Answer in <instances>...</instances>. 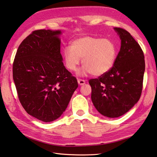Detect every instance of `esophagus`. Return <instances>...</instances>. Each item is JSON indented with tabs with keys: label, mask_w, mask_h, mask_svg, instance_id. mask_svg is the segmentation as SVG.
Returning <instances> with one entry per match:
<instances>
[{
	"label": "esophagus",
	"mask_w": 157,
	"mask_h": 157,
	"mask_svg": "<svg viewBox=\"0 0 157 157\" xmlns=\"http://www.w3.org/2000/svg\"><path fill=\"white\" fill-rule=\"evenodd\" d=\"M78 84L80 85V86H82V85H84L85 84V80H84V79H78Z\"/></svg>",
	"instance_id": "34e87169"
}]
</instances>
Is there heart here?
Returning <instances> with one entry per match:
<instances>
[{"label": "heart", "instance_id": "b5f03b06", "mask_svg": "<svg viewBox=\"0 0 157 157\" xmlns=\"http://www.w3.org/2000/svg\"><path fill=\"white\" fill-rule=\"evenodd\" d=\"M62 55L65 66L70 71L77 70L82 59L84 67L80 75L90 73L94 76H100L114 66L117 49L110 39L86 36L73 40L71 47L64 48Z\"/></svg>", "mask_w": 157, "mask_h": 157}]
</instances>
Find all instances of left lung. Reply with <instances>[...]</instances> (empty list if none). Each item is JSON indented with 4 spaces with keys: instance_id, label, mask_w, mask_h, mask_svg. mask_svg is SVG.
<instances>
[{
    "instance_id": "1",
    "label": "left lung",
    "mask_w": 157,
    "mask_h": 157,
    "mask_svg": "<svg viewBox=\"0 0 157 157\" xmlns=\"http://www.w3.org/2000/svg\"><path fill=\"white\" fill-rule=\"evenodd\" d=\"M121 39L120 51L108 72L89 79L91 99L102 115L118 117L126 113L140 98L145 71L144 54L130 33L114 28Z\"/></svg>"
}]
</instances>
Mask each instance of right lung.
<instances>
[{
	"label": "right lung",
	"instance_id": "obj_1",
	"mask_svg": "<svg viewBox=\"0 0 157 157\" xmlns=\"http://www.w3.org/2000/svg\"><path fill=\"white\" fill-rule=\"evenodd\" d=\"M60 31H33L21 42L13 63V79L25 111L44 122L63 113L77 79L67 70L60 53Z\"/></svg>",
	"mask_w": 157,
	"mask_h": 157
}]
</instances>
